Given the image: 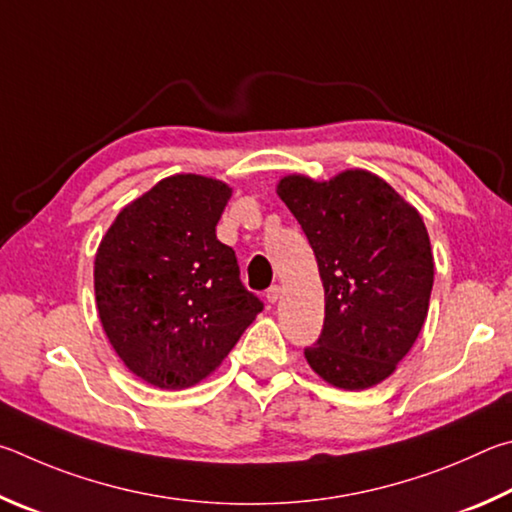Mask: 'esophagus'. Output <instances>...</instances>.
I'll use <instances>...</instances> for the list:
<instances>
[{
  "mask_svg": "<svg viewBox=\"0 0 512 512\" xmlns=\"http://www.w3.org/2000/svg\"><path fill=\"white\" fill-rule=\"evenodd\" d=\"M281 292H283L281 285H272V288L265 292V297H267V301H270V303H276V301L281 299Z\"/></svg>",
  "mask_w": 512,
  "mask_h": 512,
  "instance_id": "esophagus-1",
  "label": "esophagus"
}]
</instances>
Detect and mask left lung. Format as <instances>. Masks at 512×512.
<instances>
[{"mask_svg": "<svg viewBox=\"0 0 512 512\" xmlns=\"http://www.w3.org/2000/svg\"><path fill=\"white\" fill-rule=\"evenodd\" d=\"M279 195L315 251L326 292L324 328L306 360L339 389H369L396 371L425 324L434 285L425 222L366 170L330 182L290 175Z\"/></svg>", "mask_w": 512, "mask_h": 512, "instance_id": "obj_1", "label": "left lung"}]
</instances>
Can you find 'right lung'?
Listing matches in <instances>:
<instances>
[{"mask_svg":"<svg viewBox=\"0 0 512 512\" xmlns=\"http://www.w3.org/2000/svg\"><path fill=\"white\" fill-rule=\"evenodd\" d=\"M231 188L202 175L161 179L125 206L94 263L98 317L125 366L159 389L218 369L263 310L215 236Z\"/></svg>","mask_w":512,"mask_h":512,"instance_id":"add662e5","label":"right lung"}]
</instances>
